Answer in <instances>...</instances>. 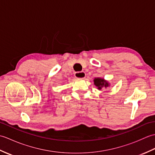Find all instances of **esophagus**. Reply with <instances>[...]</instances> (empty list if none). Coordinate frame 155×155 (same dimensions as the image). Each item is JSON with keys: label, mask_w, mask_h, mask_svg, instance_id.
<instances>
[{"label": "esophagus", "mask_w": 155, "mask_h": 155, "mask_svg": "<svg viewBox=\"0 0 155 155\" xmlns=\"http://www.w3.org/2000/svg\"><path fill=\"white\" fill-rule=\"evenodd\" d=\"M74 77L78 78H84L86 77V74L84 71H80V72H76L74 73Z\"/></svg>", "instance_id": "1"}]
</instances>
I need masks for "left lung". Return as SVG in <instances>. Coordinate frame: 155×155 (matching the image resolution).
<instances>
[{"label":"left lung","instance_id":"8db88e82","mask_svg":"<svg viewBox=\"0 0 155 155\" xmlns=\"http://www.w3.org/2000/svg\"><path fill=\"white\" fill-rule=\"evenodd\" d=\"M94 84L98 87V89L99 90L101 89L102 87H107L108 86V83L107 81H105L104 79H103V78H94Z\"/></svg>","mask_w":155,"mask_h":155}]
</instances>
